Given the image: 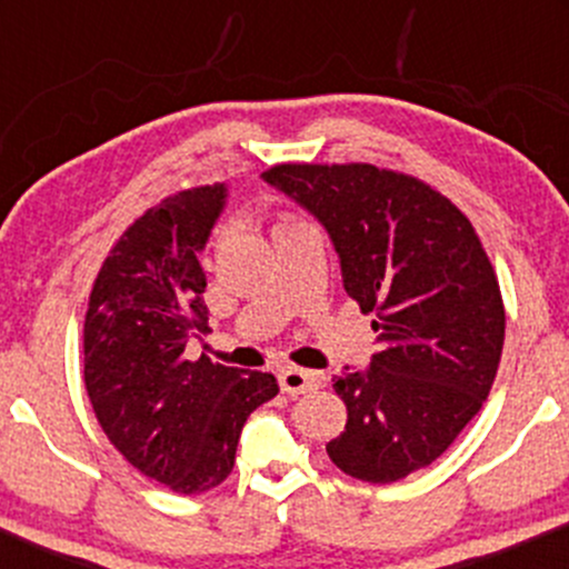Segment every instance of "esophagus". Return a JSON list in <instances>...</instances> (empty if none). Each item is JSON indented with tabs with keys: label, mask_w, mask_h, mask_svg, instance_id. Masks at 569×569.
<instances>
[{
	"label": "esophagus",
	"mask_w": 569,
	"mask_h": 569,
	"mask_svg": "<svg viewBox=\"0 0 569 569\" xmlns=\"http://www.w3.org/2000/svg\"><path fill=\"white\" fill-rule=\"evenodd\" d=\"M280 390L289 396H302L307 390L318 388V375H312V371H305V369H297V367H289L280 371Z\"/></svg>",
	"instance_id": "obj_1"
}]
</instances>
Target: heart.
<instances>
[{"label":"heart","mask_w":569,"mask_h":569,"mask_svg":"<svg viewBox=\"0 0 569 569\" xmlns=\"http://www.w3.org/2000/svg\"><path fill=\"white\" fill-rule=\"evenodd\" d=\"M291 224H299V221H293V219H283V221H280V224L276 227V230H283V227H291Z\"/></svg>","instance_id":"b5f03b06"}]
</instances>
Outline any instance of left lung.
Listing matches in <instances>:
<instances>
[{
  "mask_svg": "<svg viewBox=\"0 0 569 569\" xmlns=\"http://www.w3.org/2000/svg\"><path fill=\"white\" fill-rule=\"evenodd\" d=\"M262 179L321 221L345 291L377 318L369 369L335 377L348 426L326 443L331 462L371 485L430 466L479 415L506 337L473 224L426 181L369 162H283Z\"/></svg>",
  "mask_w": 569,
  "mask_h": 569,
  "instance_id": "obj_1",
  "label": "left lung"
}]
</instances>
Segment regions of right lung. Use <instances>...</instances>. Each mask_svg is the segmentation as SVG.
<instances>
[{
	"mask_svg": "<svg viewBox=\"0 0 569 569\" xmlns=\"http://www.w3.org/2000/svg\"><path fill=\"white\" fill-rule=\"evenodd\" d=\"M224 200L227 187L211 184L149 208L103 259L84 316V388L103 433L179 495L221 485L248 415L278 396L267 371L184 356L189 337L208 331L200 251Z\"/></svg>",
	"mask_w": 569,
	"mask_h": 569,
	"instance_id": "obj_1",
	"label": "right lung"
}]
</instances>
